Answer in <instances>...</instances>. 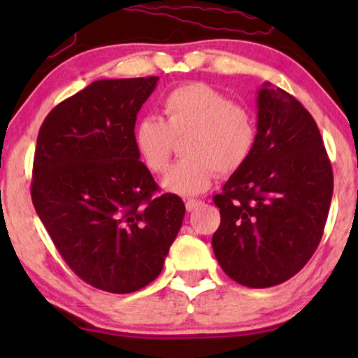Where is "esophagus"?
<instances>
[{
	"label": "esophagus",
	"mask_w": 358,
	"mask_h": 358,
	"mask_svg": "<svg viewBox=\"0 0 358 358\" xmlns=\"http://www.w3.org/2000/svg\"><path fill=\"white\" fill-rule=\"evenodd\" d=\"M200 203H202V202H200V200H188V202L185 203V207H187L188 212H193L196 207H199Z\"/></svg>",
	"instance_id": "34e87169"
}]
</instances>
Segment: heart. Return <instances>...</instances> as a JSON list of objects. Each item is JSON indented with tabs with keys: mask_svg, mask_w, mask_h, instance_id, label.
<instances>
[{
	"mask_svg": "<svg viewBox=\"0 0 358 358\" xmlns=\"http://www.w3.org/2000/svg\"><path fill=\"white\" fill-rule=\"evenodd\" d=\"M163 119L141 117L134 126V145L153 173L170 166L176 139H183L187 158L163 178L168 192L183 196L208 190L215 173L231 175L249 159L256 145V122L244 106L202 82H190L166 94Z\"/></svg>",
	"mask_w": 358,
	"mask_h": 358,
	"instance_id": "obj_1",
	"label": "heart"
}]
</instances>
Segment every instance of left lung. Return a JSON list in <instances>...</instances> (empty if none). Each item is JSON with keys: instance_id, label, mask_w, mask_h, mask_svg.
I'll return each instance as SVG.
<instances>
[{"instance_id": "obj_1", "label": "left lung", "mask_w": 358, "mask_h": 358, "mask_svg": "<svg viewBox=\"0 0 358 358\" xmlns=\"http://www.w3.org/2000/svg\"><path fill=\"white\" fill-rule=\"evenodd\" d=\"M334 171L311 114L282 89L257 90L256 145L213 202L212 248L229 278L271 287L293 278L322 241Z\"/></svg>"}]
</instances>
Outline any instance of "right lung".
Here are the masks:
<instances>
[{"label": "right lung", "mask_w": 358, "mask_h": 358, "mask_svg": "<svg viewBox=\"0 0 358 358\" xmlns=\"http://www.w3.org/2000/svg\"><path fill=\"white\" fill-rule=\"evenodd\" d=\"M156 82H92L50 110L36 139L35 210L73 273L109 293H134L158 278L185 215L178 195L155 196L158 185L134 145Z\"/></svg>", "instance_id": "1"}]
</instances>
